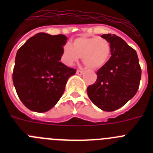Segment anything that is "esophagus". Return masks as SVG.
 <instances>
[{
    "mask_svg": "<svg viewBox=\"0 0 153 153\" xmlns=\"http://www.w3.org/2000/svg\"><path fill=\"white\" fill-rule=\"evenodd\" d=\"M83 73L84 72H83V70H78L77 71H76V74H78V75H82Z\"/></svg>",
    "mask_w": 153,
    "mask_h": 153,
    "instance_id": "34e87169",
    "label": "esophagus"
}]
</instances>
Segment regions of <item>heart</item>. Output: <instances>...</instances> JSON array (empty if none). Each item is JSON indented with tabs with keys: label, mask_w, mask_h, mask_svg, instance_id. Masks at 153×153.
<instances>
[{
	"label": "heart",
	"mask_w": 153,
	"mask_h": 153,
	"mask_svg": "<svg viewBox=\"0 0 153 153\" xmlns=\"http://www.w3.org/2000/svg\"><path fill=\"white\" fill-rule=\"evenodd\" d=\"M111 54L109 43L98 36H80L74 40L73 45L67 43L62 49L61 60L67 66H72L82 57L88 68L97 70L107 63Z\"/></svg>",
	"instance_id": "b5f03b06"
}]
</instances>
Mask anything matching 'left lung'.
Returning <instances> with one entry per match:
<instances>
[{
  "label": "left lung",
  "instance_id": "8db88e82",
  "mask_svg": "<svg viewBox=\"0 0 153 153\" xmlns=\"http://www.w3.org/2000/svg\"><path fill=\"white\" fill-rule=\"evenodd\" d=\"M101 36L109 43L111 56L99 69L97 81L86 91L94 105L104 111L112 112L136 95L142 70L136 51L125 40L110 33Z\"/></svg>",
  "mask_w": 153,
  "mask_h": 153
}]
</instances>
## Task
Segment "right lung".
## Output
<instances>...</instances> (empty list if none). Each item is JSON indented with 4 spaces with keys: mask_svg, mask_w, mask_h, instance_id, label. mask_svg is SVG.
<instances>
[{
    "mask_svg": "<svg viewBox=\"0 0 153 153\" xmlns=\"http://www.w3.org/2000/svg\"><path fill=\"white\" fill-rule=\"evenodd\" d=\"M65 35L38 33L17 51L13 83L19 98L32 111L44 113L63 96L69 77L76 72L60 61Z\"/></svg>",
    "mask_w": 153,
    "mask_h": 153,
    "instance_id": "add662e5",
    "label": "right lung"
}]
</instances>
